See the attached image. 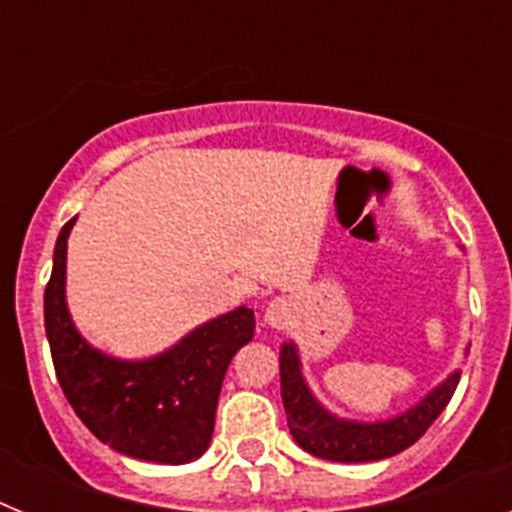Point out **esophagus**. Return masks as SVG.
<instances>
[{"instance_id": "1", "label": "esophagus", "mask_w": 512, "mask_h": 512, "mask_svg": "<svg viewBox=\"0 0 512 512\" xmlns=\"http://www.w3.org/2000/svg\"><path fill=\"white\" fill-rule=\"evenodd\" d=\"M289 320H292V302L284 300V297H277V300H271L269 307L264 312V323L269 328H287Z\"/></svg>"}]
</instances>
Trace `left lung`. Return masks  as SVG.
<instances>
[{
    "instance_id": "1",
    "label": "left lung",
    "mask_w": 512,
    "mask_h": 512,
    "mask_svg": "<svg viewBox=\"0 0 512 512\" xmlns=\"http://www.w3.org/2000/svg\"><path fill=\"white\" fill-rule=\"evenodd\" d=\"M464 354H469V346L464 348ZM279 377H282V402L289 433L297 446L318 459L364 464V461L390 459L413 446L449 405L461 372L454 369L408 410L382 420H354L330 413L307 384L300 348L295 341H284L279 348Z\"/></svg>"
}]
</instances>
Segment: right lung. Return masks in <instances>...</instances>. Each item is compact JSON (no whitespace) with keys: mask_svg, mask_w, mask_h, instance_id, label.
I'll return each mask as SVG.
<instances>
[{"mask_svg":"<svg viewBox=\"0 0 512 512\" xmlns=\"http://www.w3.org/2000/svg\"><path fill=\"white\" fill-rule=\"evenodd\" d=\"M76 217L63 225L45 287V336L61 390L89 431L117 454L153 464H189L212 441L220 387L235 351L256 330L241 305L197 325L174 346L120 359L81 336L66 302V251Z\"/></svg>","mask_w":512,"mask_h":512,"instance_id":"add662e5","label":"right lung"}]
</instances>
